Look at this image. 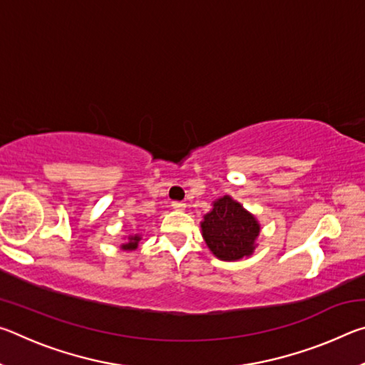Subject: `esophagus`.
Segmentation results:
<instances>
[{
  "mask_svg": "<svg viewBox=\"0 0 365 365\" xmlns=\"http://www.w3.org/2000/svg\"><path fill=\"white\" fill-rule=\"evenodd\" d=\"M172 207H174L175 211H185V207H187V205H185L183 201H174V202H172Z\"/></svg>",
  "mask_w": 365,
  "mask_h": 365,
  "instance_id": "34e87169",
  "label": "esophagus"
}]
</instances>
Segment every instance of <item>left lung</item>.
Masks as SVG:
<instances>
[{
  "mask_svg": "<svg viewBox=\"0 0 365 365\" xmlns=\"http://www.w3.org/2000/svg\"><path fill=\"white\" fill-rule=\"evenodd\" d=\"M201 232L215 257L235 262L252 256L257 248L261 224L242 202L225 195L212 201V209L201 220Z\"/></svg>",
  "mask_w": 365,
  "mask_h": 365,
  "instance_id": "1",
  "label": "left lung"
}]
</instances>
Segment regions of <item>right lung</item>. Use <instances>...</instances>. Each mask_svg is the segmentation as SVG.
Listing matches in <instances>:
<instances>
[{"mask_svg":"<svg viewBox=\"0 0 365 365\" xmlns=\"http://www.w3.org/2000/svg\"><path fill=\"white\" fill-rule=\"evenodd\" d=\"M141 238H143V237H141L140 233L123 237V243L120 245V250H123V251H135V250H138Z\"/></svg>","mask_w":365,"mask_h":365,"instance_id":"obj_1","label":"right lung"}]
</instances>
